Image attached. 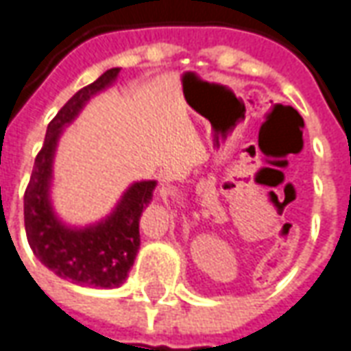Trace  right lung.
I'll list each match as a JSON object with an SVG mask.
<instances>
[{"label": "right lung", "instance_id": "obj_1", "mask_svg": "<svg viewBox=\"0 0 351 351\" xmlns=\"http://www.w3.org/2000/svg\"><path fill=\"white\" fill-rule=\"evenodd\" d=\"M119 73V66L109 69L61 107L47 125L25 192L26 238L34 256L59 278L94 288H119L126 280L140 247V217L152 204L157 182H132L109 215L84 226L69 225L51 204L53 159L63 130L94 95L115 84Z\"/></svg>", "mask_w": 351, "mask_h": 351}]
</instances>
